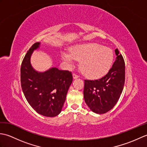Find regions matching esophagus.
Wrapping results in <instances>:
<instances>
[{
  "label": "esophagus",
  "mask_w": 147,
  "mask_h": 147,
  "mask_svg": "<svg viewBox=\"0 0 147 147\" xmlns=\"http://www.w3.org/2000/svg\"><path fill=\"white\" fill-rule=\"evenodd\" d=\"M73 79H77L78 78H79V76L77 75V74L75 73H74L73 74Z\"/></svg>",
  "instance_id": "34e87169"
}]
</instances>
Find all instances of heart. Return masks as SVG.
<instances>
[{"instance_id":"1","label":"heart","mask_w":147,"mask_h":147,"mask_svg":"<svg viewBox=\"0 0 147 147\" xmlns=\"http://www.w3.org/2000/svg\"><path fill=\"white\" fill-rule=\"evenodd\" d=\"M61 57L69 67L75 60L81 61L80 68L83 73L90 78H98L104 76L110 69L114 54L110 48L88 43L73 46L70 53L63 52Z\"/></svg>"}]
</instances>
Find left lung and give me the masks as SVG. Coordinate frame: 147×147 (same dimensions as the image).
<instances>
[{
    "label": "left lung",
    "instance_id": "obj_1",
    "mask_svg": "<svg viewBox=\"0 0 147 147\" xmlns=\"http://www.w3.org/2000/svg\"><path fill=\"white\" fill-rule=\"evenodd\" d=\"M112 67L102 78L85 80L84 99L90 110L96 114H105L117 104L125 82V63L118 49Z\"/></svg>",
    "mask_w": 147,
    "mask_h": 147
}]
</instances>
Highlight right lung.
I'll return each instance as SVG.
<instances>
[{"mask_svg": "<svg viewBox=\"0 0 147 147\" xmlns=\"http://www.w3.org/2000/svg\"><path fill=\"white\" fill-rule=\"evenodd\" d=\"M36 42L31 47L22 62L21 85L25 98L37 113L55 117L61 113L73 75L69 71L52 67L45 72L35 71L31 65L33 52L40 47Z\"/></svg>", "mask_w": 147, "mask_h": 147, "instance_id": "1", "label": "right lung"}]
</instances>
